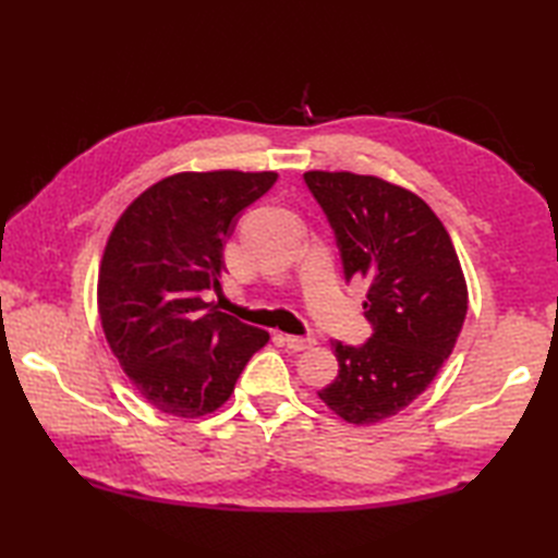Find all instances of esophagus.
<instances>
[{
  "mask_svg": "<svg viewBox=\"0 0 558 558\" xmlns=\"http://www.w3.org/2000/svg\"><path fill=\"white\" fill-rule=\"evenodd\" d=\"M288 348L294 352H302V350H310L316 345V340L312 336H286Z\"/></svg>",
  "mask_w": 558,
  "mask_h": 558,
  "instance_id": "esophagus-1",
  "label": "esophagus"
}]
</instances>
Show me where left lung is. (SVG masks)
Returning a JSON list of instances; mask_svg holds the SVG:
<instances>
[{"label":"left lung","mask_w":558,"mask_h":558,"mask_svg":"<svg viewBox=\"0 0 558 558\" xmlns=\"http://www.w3.org/2000/svg\"><path fill=\"white\" fill-rule=\"evenodd\" d=\"M336 234L342 276L369 280L362 345L333 340L338 376L318 390L352 424L393 417L424 393L456 348L468 286L446 228L424 201L381 177L306 172Z\"/></svg>","instance_id":"left-lung-1"}]
</instances>
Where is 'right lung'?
Masks as SVG:
<instances>
[{
    "mask_svg": "<svg viewBox=\"0 0 558 558\" xmlns=\"http://www.w3.org/2000/svg\"><path fill=\"white\" fill-rule=\"evenodd\" d=\"M276 172H182L146 189L105 246L98 310L114 357L153 408L204 417L232 396L268 333L206 302L222 248Z\"/></svg>",
    "mask_w": 558,
    "mask_h": 558,
    "instance_id": "1",
    "label": "right lung"
}]
</instances>
